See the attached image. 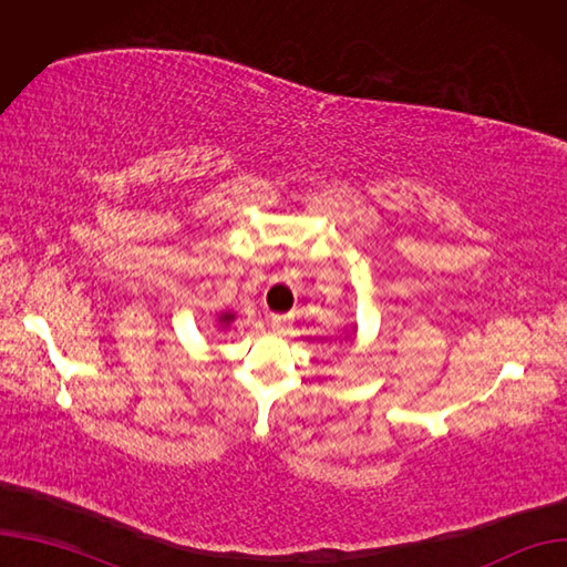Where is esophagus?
Wrapping results in <instances>:
<instances>
[{
	"label": "esophagus",
	"instance_id": "34e87169",
	"mask_svg": "<svg viewBox=\"0 0 567 567\" xmlns=\"http://www.w3.org/2000/svg\"><path fill=\"white\" fill-rule=\"evenodd\" d=\"M269 326H271V330H275V333L286 336L288 330H290V326H292V321H290V317H286V315H275V317L269 319Z\"/></svg>",
	"mask_w": 567,
	"mask_h": 567
}]
</instances>
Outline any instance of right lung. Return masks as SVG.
I'll return each instance as SVG.
<instances>
[{"label":"right lung","mask_w":567,"mask_h":567,"mask_svg":"<svg viewBox=\"0 0 567 567\" xmlns=\"http://www.w3.org/2000/svg\"><path fill=\"white\" fill-rule=\"evenodd\" d=\"M225 321H229V317H225Z\"/></svg>","instance_id":"add662e5"}]
</instances>
